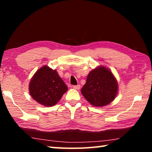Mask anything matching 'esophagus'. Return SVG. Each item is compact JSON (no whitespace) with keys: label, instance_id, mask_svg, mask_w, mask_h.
Listing matches in <instances>:
<instances>
[{"label":"esophagus","instance_id":"34e87169","mask_svg":"<svg viewBox=\"0 0 152 152\" xmlns=\"http://www.w3.org/2000/svg\"><path fill=\"white\" fill-rule=\"evenodd\" d=\"M72 88L74 89H76V90H79L80 88V85H79V84H78V85H74V86H72Z\"/></svg>","mask_w":152,"mask_h":152}]
</instances>
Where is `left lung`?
<instances>
[{
  "mask_svg": "<svg viewBox=\"0 0 152 152\" xmlns=\"http://www.w3.org/2000/svg\"><path fill=\"white\" fill-rule=\"evenodd\" d=\"M118 91L116 78L106 67L99 66L88 74L81 89L84 98L94 107H104L115 99Z\"/></svg>",
  "mask_w": 152,
  "mask_h": 152,
  "instance_id": "left-lung-1",
  "label": "left lung"
}]
</instances>
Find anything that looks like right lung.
Instances as JSON below:
<instances>
[{
  "instance_id": "1",
  "label": "right lung",
  "mask_w": 152,
  "mask_h": 152,
  "mask_svg": "<svg viewBox=\"0 0 152 152\" xmlns=\"http://www.w3.org/2000/svg\"><path fill=\"white\" fill-rule=\"evenodd\" d=\"M29 93L35 101L45 107L57 104L68 91L57 71L44 66L36 72L31 80Z\"/></svg>"
}]
</instances>
